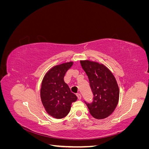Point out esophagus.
Segmentation results:
<instances>
[{"instance_id":"obj_1","label":"esophagus","mask_w":149,"mask_h":149,"mask_svg":"<svg viewBox=\"0 0 149 149\" xmlns=\"http://www.w3.org/2000/svg\"><path fill=\"white\" fill-rule=\"evenodd\" d=\"M76 96H77V97H78V100H81V94H80L79 93H77V94H76Z\"/></svg>"}]
</instances>
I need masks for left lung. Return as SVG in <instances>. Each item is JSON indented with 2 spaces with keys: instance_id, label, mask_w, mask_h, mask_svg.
Wrapping results in <instances>:
<instances>
[{
  "instance_id": "left-lung-1",
  "label": "left lung",
  "mask_w": 149,
  "mask_h": 149,
  "mask_svg": "<svg viewBox=\"0 0 149 149\" xmlns=\"http://www.w3.org/2000/svg\"><path fill=\"white\" fill-rule=\"evenodd\" d=\"M86 73L93 94L91 102H84L90 114L97 119L110 116L118 105L119 91L114 76L103 65L88 60L80 61Z\"/></svg>"
}]
</instances>
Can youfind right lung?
<instances>
[{"mask_svg":"<svg viewBox=\"0 0 149 149\" xmlns=\"http://www.w3.org/2000/svg\"><path fill=\"white\" fill-rule=\"evenodd\" d=\"M73 62L54 66L42 81L40 96L48 114L56 119H61L69 113L72 102L77 96L71 93L64 81V76Z\"/></svg>","mask_w":149,"mask_h":149,"instance_id":"1","label":"right lung"}]
</instances>
